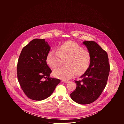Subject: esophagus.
Returning <instances> with one entry per match:
<instances>
[{"label": "esophagus", "mask_w": 124, "mask_h": 124, "mask_svg": "<svg viewBox=\"0 0 124 124\" xmlns=\"http://www.w3.org/2000/svg\"><path fill=\"white\" fill-rule=\"evenodd\" d=\"M61 81L63 82H65V83H67L69 81V80H62Z\"/></svg>", "instance_id": "obj_1"}]
</instances>
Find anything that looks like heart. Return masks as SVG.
Masks as SVG:
<instances>
[{
	"instance_id": "obj_1",
	"label": "heart",
	"mask_w": 124,
	"mask_h": 124,
	"mask_svg": "<svg viewBox=\"0 0 124 124\" xmlns=\"http://www.w3.org/2000/svg\"><path fill=\"white\" fill-rule=\"evenodd\" d=\"M58 51L50 50L46 56V62L52 69H55L65 61L66 66L55 70L54 76L63 80L72 78L75 74L81 76L89 67L91 55L88 50L77 43L67 41L57 48Z\"/></svg>"
}]
</instances>
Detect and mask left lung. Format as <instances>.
Segmentation results:
<instances>
[{
    "instance_id": "1",
    "label": "left lung",
    "mask_w": 124,
    "mask_h": 124,
    "mask_svg": "<svg viewBox=\"0 0 124 124\" xmlns=\"http://www.w3.org/2000/svg\"><path fill=\"white\" fill-rule=\"evenodd\" d=\"M90 52L91 62L86 72L75 80L76 90L70 94L72 99L81 104H87L98 99L107 85L110 71L107 52L94 41L83 42Z\"/></svg>"
}]
</instances>
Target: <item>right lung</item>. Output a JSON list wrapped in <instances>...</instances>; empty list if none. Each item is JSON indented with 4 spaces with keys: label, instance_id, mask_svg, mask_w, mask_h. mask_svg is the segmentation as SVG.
<instances>
[{
    "label": "right lung",
    "instance_id": "1",
    "mask_svg": "<svg viewBox=\"0 0 124 124\" xmlns=\"http://www.w3.org/2000/svg\"><path fill=\"white\" fill-rule=\"evenodd\" d=\"M50 48L45 39H35L23 48L20 55L17 79L24 94L31 100L46 99L60 82V79L49 77L51 70L46 61Z\"/></svg>",
    "mask_w": 124,
    "mask_h": 124
}]
</instances>
